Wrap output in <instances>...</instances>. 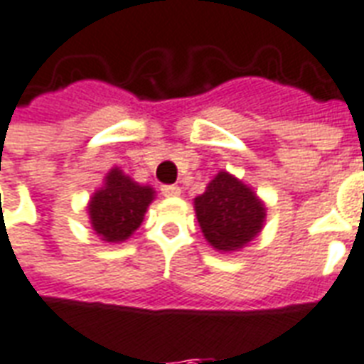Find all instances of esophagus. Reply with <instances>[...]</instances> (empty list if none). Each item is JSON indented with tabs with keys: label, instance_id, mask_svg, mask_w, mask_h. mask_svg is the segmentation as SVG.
Here are the masks:
<instances>
[{
	"label": "esophagus",
	"instance_id": "esophagus-1",
	"mask_svg": "<svg viewBox=\"0 0 364 364\" xmlns=\"http://www.w3.org/2000/svg\"><path fill=\"white\" fill-rule=\"evenodd\" d=\"M182 190H180L178 186H163V196L166 198H178Z\"/></svg>",
	"mask_w": 364,
	"mask_h": 364
}]
</instances>
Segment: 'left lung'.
<instances>
[{"instance_id": "left-lung-1", "label": "left lung", "mask_w": 364, "mask_h": 364, "mask_svg": "<svg viewBox=\"0 0 364 364\" xmlns=\"http://www.w3.org/2000/svg\"><path fill=\"white\" fill-rule=\"evenodd\" d=\"M196 217L203 237L221 254L242 250L258 237L266 225L264 200L227 171H219L193 200Z\"/></svg>"}]
</instances>
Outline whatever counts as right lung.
Returning a JSON list of instances; mask_svg holds the SVG:
<instances>
[{"mask_svg":"<svg viewBox=\"0 0 364 364\" xmlns=\"http://www.w3.org/2000/svg\"><path fill=\"white\" fill-rule=\"evenodd\" d=\"M153 200L155 188L135 182L120 166H114L87 203L91 229L105 242H124L141 227Z\"/></svg>","mask_w":364,"mask_h":364,"instance_id":"1","label":"right lung"}]
</instances>
